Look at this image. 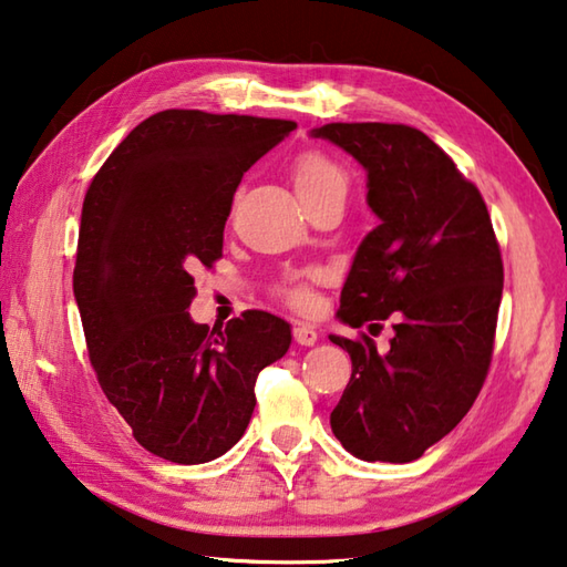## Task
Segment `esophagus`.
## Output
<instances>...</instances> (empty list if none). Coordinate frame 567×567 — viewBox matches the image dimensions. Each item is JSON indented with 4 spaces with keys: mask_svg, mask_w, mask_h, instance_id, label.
Masks as SVG:
<instances>
[{
    "mask_svg": "<svg viewBox=\"0 0 567 567\" xmlns=\"http://www.w3.org/2000/svg\"><path fill=\"white\" fill-rule=\"evenodd\" d=\"M292 337L299 343V347H315L317 339H319V331L315 327L305 324V321H297L292 327Z\"/></svg>",
    "mask_w": 567,
    "mask_h": 567,
    "instance_id": "34e87169",
    "label": "esophagus"
}]
</instances>
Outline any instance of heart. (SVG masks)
Segmentation results:
<instances>
[{
	"label": "heart",
	"mask_w": 567,
	"mask_h": 567,
	"mask_svg": "<svg viewBox=\"0 0 567 567\" xmlns=\"http://www.w3.org/2000/svg\"><path fill=\"white\" fill-rule=\"evenodd\" d=\"M292 182L297 188V196L302 198V204L324 194L347 196L349 188V176L343 172V166L319 150H307L299 154L292 164ZM277 297H280L285 305L297 309V312H312L315 307L312 287H309L302 277H290V280L277 285Z\"/></svg>",
	"instance_id": "obj_1"
}]
</instances>
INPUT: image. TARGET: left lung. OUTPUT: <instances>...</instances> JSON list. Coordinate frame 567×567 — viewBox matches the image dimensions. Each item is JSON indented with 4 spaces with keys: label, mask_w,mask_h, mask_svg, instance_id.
Wrapping results in <instances>:
<instances>
[{
    "label": "left lung",
    "mask_w": 567,
    "mask_h": 567,
    "mask_svg": "<svg viewBox=\"0 0 567 567\" xmlns=\"http://www.w3.org/2000/svg\"><path fill=\"white\" fill-rule=\"evenodd\" d=\"M369 172L381 218L353 258L339 317L351 327L395 319L391 349L369 334L329 337L351 379L331 430L353 457L413 462L457 427L486 381L504 262L476 184L425 132L401 122H329L315 130Z\"/></svg>",
    "instance_id": "obj_1"
}]
</instances>
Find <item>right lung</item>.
Returning <instances> with one entry per match:
<instances>
[{
    "label": "right lung",
    "mask_w": 567,
    "mask_h": 567,
    "mask_svg": "<svg viewBox=\"0 0 567 567\" xmlns=\"http://www.w3.org/2000/svg\"><path fill=\"white\" fill-rule=\"evenodd\" d=\"M292 120L162 110L122 140L85 192L73 268L87 357L140 445L176 464L228 452L255 381L290 349V324L246 309L194 324V270L224 258L233 194Z\"/></svg>",
    "instance_id": "right-lung-1"
}]
</instances>
